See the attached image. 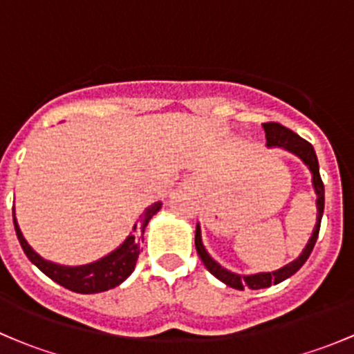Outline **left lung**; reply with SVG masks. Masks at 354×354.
<instances>
[{"instance_id": "left-lung-1", "label": "left lung", "mask_w": 354, "mask_h": 354, "mask_svg": "<svg viewBox=\"0 0 354 354\" xmlns=\"http://www.w3.org/2000/svg\"><path fill=\"white\" fill-rule=\"evenodd\" d=\"M262 127L263 130H266L267 147L286 149V151L298 156L299 159L310 167V171H312L313 188H315V194H317V224L308 245L305 246L301 255H299L295 262L288 263V266H284L283 269L276 270V272H260V274H253V276H238V274L230 272V270H226L224 267H221L214 259H210V255L205 252V248H203L202 238H200V227L197 226V230H195V248H197V253L200 259H202L203 266L207 267V270H209L212 276H216L217 279L223 281L224 284H227L230 288L240 289V291H243L245 288H250V289L269 288L272 286V284H277L281 283V281L288 279V277H291L296 270H299V267L306 262V259H308L310 253H312L317 238H319L320 221H322V214H324V202H326V198H324V183L319 171V159H317V154L315 151H313L312 144L306 142L305 138L299 137V135H296L295 131L289 130V128L283 127L281 123H276V121L263 123Z\"/></svg>"}]
</instances>
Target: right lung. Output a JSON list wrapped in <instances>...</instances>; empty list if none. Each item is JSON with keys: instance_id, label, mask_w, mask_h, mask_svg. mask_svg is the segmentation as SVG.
Segmentation results:
<instances>
[{"instance_id": "right-lung-1", "label": "right lung", "mask_w": 354, "mask_h": 354, "mask_svg": "<svg viewBox=\"0 0 354 354\" xmlns=\"http://www.w3.org/2000/svg\"><path fill=\"white\" fill-rule=\"evenodd\" d=\"M162 203L156 202L154 205L147 207L144 212L138 217L137 224L133 226L135 234H130L123 245L118 246L114 252L106 255L104 259L97 260V262L87 263V266H77V267H66L53 263L49 260H44L41 255L34 252L28 246L25 238L22 236L19 224H17L15 212H13V224H15L17 238H19L20 245H22L25 255L28 257L32 263L37 269H41L49 279L55 283L62 284L63 288L70 289V291L82 292V295H92V292L108 291L111 288H116L118 284L123 283L128 276L135 270V263H137L138 253H140V238L144 240V231L149 221L152 219L154 214L159 212Z\"/></svg>"}]
</instances>
